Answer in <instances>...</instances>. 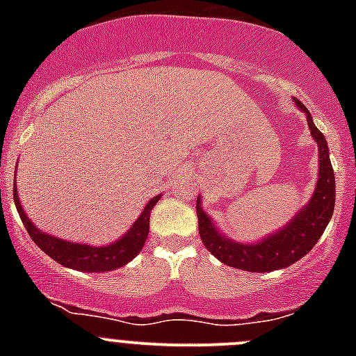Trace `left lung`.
<instances>
[{
	"mask_svg": "<svg viewBox=\"0 0 356 356\" xmlns=\"http://www.w3.org/2000/svg\"><path fill=\"white\" fill-rule=\"evenodd\" d=\"M296 105L307 114L310 134L319 146V180H317L312 200L301 209L300 213H296V217L287 226L257 244H238L226 238L213 228L212 219H209L205 210L201 209L200 197H197L196 213L201 241L207 250L226 266L253 273L284 269L303 259L305 254L316 246L326 225L330 222V217L335 209V175L330 162L328 144H326L325 135L314 124L307 106L301 102H296Z\"/></svg>",
	"mask_w": 356,
	"mask_h": 356,
	"instance_id": "left-lung-1",
	"label": "left lung"
}]
</instances>
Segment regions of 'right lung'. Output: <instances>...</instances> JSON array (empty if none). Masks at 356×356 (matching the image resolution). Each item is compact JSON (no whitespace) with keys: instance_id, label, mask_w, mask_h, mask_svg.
I'll use <instances>...</instances> for the list:
<instances>
[{"instance_id":"1","label":"right lung","mask_w":356,"mask_h":356,"mask_svg":"<svg viewBox=\"0 0 356 356\" xmlns=\"http://www.w3.org/2000/svg\"><path fill=\"white\" fill-rule=\"evenodd\" d=\"M159 200L160 196H156L147 203L146 209L143 210L139 219L134 222V226L128 229L127 235H122L119 241H115L110 246L96 248L89 246V244L62 241V238L42 234L40 229H37L35 226L31 225V221L26 217V213H24L23 207L19 203L17 191H15L14 185L15 209H17L19 217H21V221H23L24 228L30 234V237L33 238V242H35L44 253L51 257L58 264L83 273L112 271V269L122 267L124 264L130 262L131 259H135L139 254V251L143 250L144 242H146L147 232H149V212Z\"/></svg>"}]
</instances>
